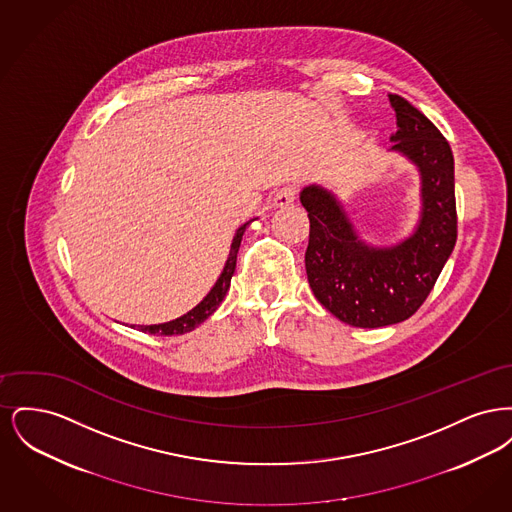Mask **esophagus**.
Instances as JSON below:
<instances>
[{
	"instance_id": "34e87169",
	"label": "esophagus",
	"mask_w": 512,
	"mask_h": 512,
	"mask_svg": "<svg viewBox=\"0 0 512 512\" xmlns=\"http://www.w3.org/2000/svg\"><path fill=\"white\" fill-rule=\"evenodd\" d=\"M295 195H297L295 186H282L274 195V205L276 207H288L295 201Z\"/></svg>"
}]
</instances>
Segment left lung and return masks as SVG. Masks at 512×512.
Here are the masks:
<instances>
[{
    "label": "left lung",
    "instance_id": "left-lung-1",
    "mask_svg": "<svg viewBox=\"0 0 512 512\" xmlns=\"http://www.w3.org/2000/svg\"><path fill=\"white\" fill-rule=\"evenodd\" d=\"M397 119L391 151L420 172V219L413 234L391 247L359 238L340 199L322 186L303 188L309 213L305 268L318 301L341 322L380 328L413 317L432 292L457 242L455 161L443 134L414 105L390 94Z\"/></svg>",
    "mask_w": 512,
    "mask_h": 512
}]
</instances>
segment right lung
Listing matches in <instances>:
<instances>
[{
	"mask_svg": "<svg viewBox=\"0 0 512 512\" xmlns=\"http://www.w3.org/2000/svg\"><path fill=\"white\" fill-rule=\"evenodd\" d=\"M251 222V220H249ZM249 222L242 224L236 234H234V240L230 245V253H228V259H226V265L220 272L219 280L215 282V286L211 288V292L207 293L203 297L201 303H197L192 311H188L186 315H182L180 318H174L171 322H163V324H151V326H138L142 332L147 334H153V336H178V334H186V332H192L194 328H197L203 320L211 317L217 309H219L224 295L230 288V280L234 276V270H236V259H238V249L242 244V236H244L245 228L249 226Z\"/></svg>",
	"mask_w": 512,
	"mask_h": 512,
	"instance_id": "add662e5",
	"label": "right lung"
}]
</instances>
